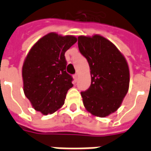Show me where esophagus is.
Listing matches in <instances>:
<instances>
[{"mask_svg":"<svg viewBox=\"0 0 151 151\" xmlns=\"http://www.w3.org/2000/svg\"><path fill=\"white\" fill-rule=\"evenodd\" d=\"M78 74H77V73L73 75V79H74V81H75V82H77V80H78Z\"/></svg>","mask_w":151,"mask_h":151,"instance_id":"esophagus-1","label":"esophagus"}]
</instances>
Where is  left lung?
<instances>
[{
    "instance_id": "obj_1",
    "label": "left lung",
    "mask_w": 151,
    "mask_h": 151,
    "mask_svg": "<svg viewBox=\"0 0 151 151\" xmlns=\"http://www.w3.org/2000/svg\"><path fill=\"white\" fill-rule=\"evenodd\" d=\"M78 48L88 61L91 83L81 92L86 111L106 117L116 111L129 86V69L126 60L116 47L99 35H80Z\"/></svg>"
}]
</instances>
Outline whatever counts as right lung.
Returning <instances> with one entry per match:
<instances>
[{
  "instance_id": "1",
  "label": "right lung",
  "mask_w": 151,
  "mask_h": 151,
  "mask_svg": "<svg viewBox=\"0 0 151 151\" xmlns=\"http://www.w3.org/2000/svg\"><path fill=\"white\" fill-rule=\"evenodd\" d=\"M77 42L73 35L48 33L35 43L22 65L23 91L35 110L52 114L65 104L73 78L66 73L65 53Z\"/></svg>"
}]
</instances>
